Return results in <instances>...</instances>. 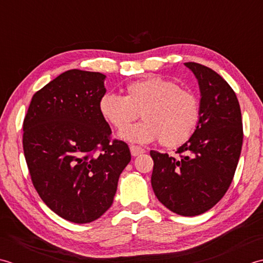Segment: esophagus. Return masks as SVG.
I'll return each mask as SVG.
<instances>
[{"mask_svg": "<svg viewBox=\"0 0 263 263\" xmlns=\"http://www.w3.org/2000/svg\"><path fill=\"white\" fill-rule=\"evenodd\" d=\"M129 148H130V153L133 157H137V155L145 152V149L141 146H137V145H130Z\"/></svg>", "mask_w": 263, "mask_h": 263, "instance_id": "obj_1", "label": "esophagus"}]
</instances>
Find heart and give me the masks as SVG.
<instances>
[{"instance_id":"b5f03b06","label":"heart","mask_w":263,"mask_h":263,"mask_svg":"<svg viewBox=\"0 0 263 263\" xmlns=\"http://www.w3.org/2000/svg\"><path fill=\"white\" fill-rule=\"evenodd\" d=\"M125 92V96H102L99 111L117 129L128 127L141 114L144 121L120 133V137L128 142L160 139L165 147H177L189 141L199 124V98L174 80L149 76L127 84Z\"/></svg>"}]
</instances>
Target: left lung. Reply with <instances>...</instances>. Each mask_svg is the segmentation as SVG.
<instances>
[{
    "instance_id": "left-lung-1",
    "label": "left lung",
    "mask_w": 263,
    "mask_h": 263,
    "mask_svg": "<svg viewBox=\"0 0 263 263\" xmlns=\"http://www.w3.org/2000/svg\"><path fill=\"white\" fill-rule=\"evenodd\" d=\"M199 80L200 120L177 154L151 151L152 189L170 211L194 217L210 210L232 184L243 144L237 96L220 74L200 63L186 62Z\"/></svg>"
}]
</instances>
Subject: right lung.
I'll return each instance as SVG.
<instances>
[{"label":"right lung","instance_id":"obj_1","mask_svg":"<svg viewBox=\"0 0 263 263\" xmlns=\"http://www.w3.org/2000/svg\"><path fill=\"white\" fill-rule=\"evenodd\" d=\"M105 76L72 69L34 94L24 119L23 146L43 202L74 223L100 218L112 205L130 161L127 144L111 139L99 102Z\"/></svg>","mask_w":263,"mask_h":263}]
</instances>
